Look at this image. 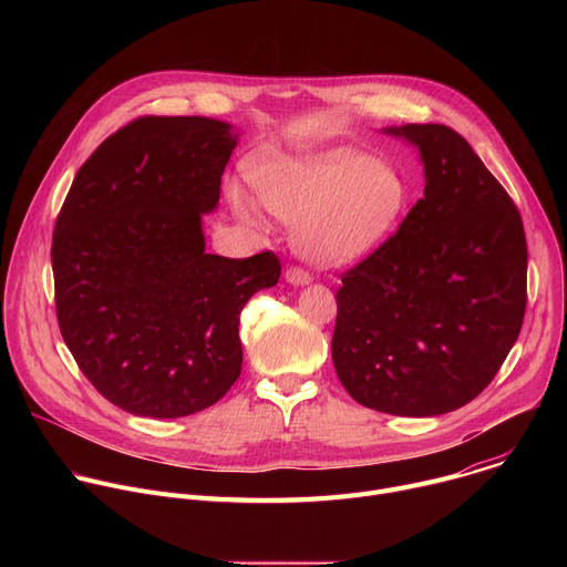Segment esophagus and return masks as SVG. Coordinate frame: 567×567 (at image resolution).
<instances>
[{"label":"esophagus","mask_w":567,"mask_h":567,"mask_svg":"<svg viewBox=\"0 0 567 567\" xmlns=\"http://www.w3.org/2000/svg\"><path fill=\"white\" fill-rule=\"evenodd\" d=\"M285 278H287V282H291V285H309L311 282V274L309 271H305L302 267H289L287 271H285Z\"/></svg>","instance_id":"34e87169"}]
</instances>
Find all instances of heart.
<instances>
[{
	"mask_svg": "<svg viewBox=\"0 0 567 567\" xmlns=\"http://www.w3.org/2000/svg\"><path fill=\"white\" fill-rule=\"evenodd\" d=\"M260 204L296 224L293 245L322 267L350 265L396 228L411 190L388 161L352 147L305 156H271L249 171ZM235 210L258 219V206L239 188L230 190Z\"/></svg>",
	"mask_w": 567,
	"mask_h": 567,
	"instance_id": "b5f03b06",
	"label": "heart"
}]
</instances>
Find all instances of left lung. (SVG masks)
<instances>
[{
    "instance_id": "8db88e82",
    "label": "left lung",
    "mask_w": 567,
    "mask_h": 567,
    "mask_svg": "<svg viewBox=\"0 0 567 567\" xmlns=\"http://www.w3.org/2000/svg\"><path fill=\"white\" fill-rule=\"evenodd\" d=\"M383 132L420 147L424 199L341 274L332 361L361 406L433 417L475 399L514 348L527 241L518 208L464 136L440 123Z\"/></svg>"
}]
</instances>
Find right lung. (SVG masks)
I'll use <instances>...</instances> for the list:
<instances>
[{"instance_id": "1", "label": "right lung", "mask_w": 567, "mask_h": 567, "mask_svg": "<svg viewBox=\"0 0 567 567\" xmlns=\"http://www.w3.org/2000/svg\"><path fill=\"white\" fill-rule=\"evenodd\" d=\"M237 145L204 116H141L80 166L53 230L60 334L114 406L177 420L219 401L241 370L239 311L280 278L271 251L206 254Z\"/></svg>"}]
</instances>
